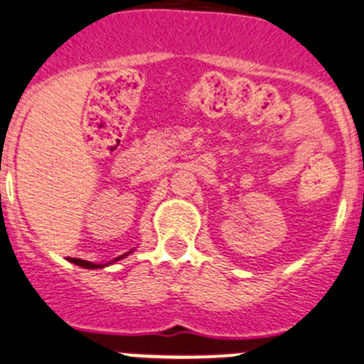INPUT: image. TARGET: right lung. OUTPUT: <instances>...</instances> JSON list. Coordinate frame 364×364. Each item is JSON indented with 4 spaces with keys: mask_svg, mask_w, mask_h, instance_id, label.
Listing matches in <instances>:
<instances>
[{
    "mask_svg": "<svg viewBox=\"0 0 364 364\" xmlns=\"http://www.w3.org/2000/svg\"><path fill=\"white\" fill-rule=\"evenodd\" d=\"M122 257H124V255H122ZM122 257H118V259H122ZM118 259H117V260H118ZM75 262L79 264V266H82V267H87V269H95V267H102V266H97V264L86 262V260H80V259H77V260H75Z\"/></svg>",
    "mask_w": 364,
    "mask_h": 364,
    "instance_id": "1",
    "label": "right lung"
}]
</instances>
